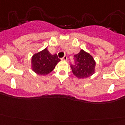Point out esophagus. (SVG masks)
Returning a JSON list of instances; mask_svg holds the SVG:
<instances>
[{
	"mask_svg": "<svg viewBox=\"0 0 125 125\" xmlns=\"http://www.w3.org/2000/svg\"><path fill=\"white\" fill-rule=\"evenodd\" d=\"M62 59L63 60H65V61H66V60H67V59H68V57H67V56L65 55V56H64L63 57Z\"/></svg>",
	"mask_w": 125,
	"mask_h": 125,
	"instance_id": "1",
	"label": "esophagus"
}]
</instances>
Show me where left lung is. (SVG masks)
Returning <instances> with one entry per match:
<instances>
[{
    "instance_id": "1",
    "label": "left lung",
    "mask_w": 125,
    "mask_h": 125,
    "mask_svg": "<svg viewBox=\"0 0 125 125\" xmlns=\"http://www.w3.org/2000/svg\"><path fill=\"white\" fill-rule=\"evenodd\" d=\"M74 65H71L72 71L78 79H86L95 73V62L93 56L84 50L74 55Z\"/></svg>"
}]
</instances>
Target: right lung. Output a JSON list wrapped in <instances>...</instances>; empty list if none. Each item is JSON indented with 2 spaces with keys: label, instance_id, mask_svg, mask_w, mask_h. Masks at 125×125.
I'll return each instance as SVG.
<instances>
[{
  "label": "right lung",
  "instance_id": "obj_1",
  "mask_svg": "<svg viewBox=\"0 0 125 125\" xmlns=\"http://www.w3.org/2000/svg\"><path fill=\"white\" fill-rule=\"evenodd\" d=\"M60 61L57 54L52 55L47 48L34 54L31 59V68L38 75H45L51 73Z\"/></svg>",
  "mask_w": 125,
  "mask_h": 125
}]
</instances>
